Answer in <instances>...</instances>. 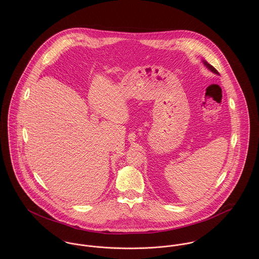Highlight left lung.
Wrapping results in <instances>:
<instances>
[{"label": "left lung", "mask_w": 259, "mask_h": 259, "mask_svg": "<svg viewBox=\"0 0 259 259\" xmlns=\"http://www.w3.org/2000/svg\"><path fill=\"white\" fill-rule=\"evenodd\" d=\"M203 64H204V65H205V66H206V68H207V69H209V70H210V71H211V72H213V73H214V74H219V72H218V71H217V70H215V69H214V68H213V67H212V66H211V65H209V64H208V63H207V62H205V61H203Z\"/></svg>", "instance_id": "obj_1"}]
</instances>
